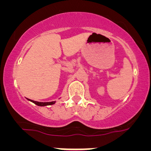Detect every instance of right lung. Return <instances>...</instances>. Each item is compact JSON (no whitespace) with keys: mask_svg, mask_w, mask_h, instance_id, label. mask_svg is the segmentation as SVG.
<instances>
[{"mask_svg":"<svg viewBox=\"0 0 151 151\" xmlns=\"http://www.w3.org/2000/svg\"><path fill=\"white\" fill-rule=\"evenodd\" d=\"M29 101H30L31 102L34 103L35 104L38 105V106H48V105H52L55 103V101H51V102H39V101H33V100L28 99Z\"/></svg>","mask_w":151,"mask_h":151,"instance_id":"obj_1","label":"right lung"}]
</instances>
